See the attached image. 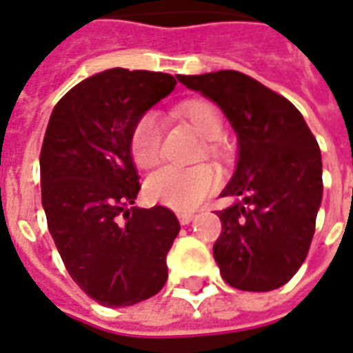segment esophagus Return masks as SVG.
Returning <instances> with one entry per match:
<instances>
[{
  "label": "esophagus",
  "mask_w": 353,
  "mask_h": 353,
  "mask_svg": "<svg viewBox=\"0 0 353 353\" xmlns=\"http://www.w3.org/2000/svg\"><path fill=\"white\" fill-rule=\"evenodd\" d=\"M177 219H179V223L183 224V226H187V224L192 223V219H194V213H179V215H177Z\"/></svg>",
  "instance_id": "34e87169"
}]
</instances>
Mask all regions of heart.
<instances>
[{"label": "heart", "mask_w": 353, "mask_h": 353, "mask_svg": "<svg viewBox=\"0 0 353 353\" xmlns=\"http://www.w3.org/2000/svg\"><path fill=\"white\" fill-rule=\"evenodd\" d=\"M177 114L189 121L198 134L205 140H216L223 132V117L215 104L192 99L177 106ZM163 127L161 119L153 112L143 114L130 134V155L140 168H151L161 159ZM210 153H215L213 142L208 145ZM221 183V176L210 164L198 166H163L151 174L145 183V194L151 202L166 205L170 210L190 211L210 196Z\"/></svg>", "instance_id": "heart-1"}]
</instances>
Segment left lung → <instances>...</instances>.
Listing matches in <instances>:
<instances>
[{
  "label": "left lung",
  "instance_id": "1",
  "mask_svg": "<svg viewBox=\"0 0 353 353\" xmlns=\"http://www.w3.org/2000/svg\"><path fill=\"white\" fill-rule=\"evenodd\" d=\"M223 110L237 134L234 176L221 196L234 202L216 215L223 234L213 256L230 286L281 288L307 258L322 203V155L288 99L237 70L177 74Z\"/></svg>",
  "mask_w": 353,
  "mask_h": 353
}]
</instances>
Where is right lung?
<instances>
[{
  "instance_id": "right-lung-1",
  "label": "right lung",
  "mask_w": 353,
  "mask_h": 353,
  "mask_svg": "<svg viewBox=\"0 0 353 353\" xmlns=\"http://www.w3.org/2000/svg\"><path fill=\"white\" fill-rule=\"evenodd\" d=\"M151 70L108 69L54 106L41 150V192L50 236L72 281L104 307L161 292L179 234L163 205L132 208L140 183L130 155L138 119L176 88Z\"/></svg>"
}]
</instances>
